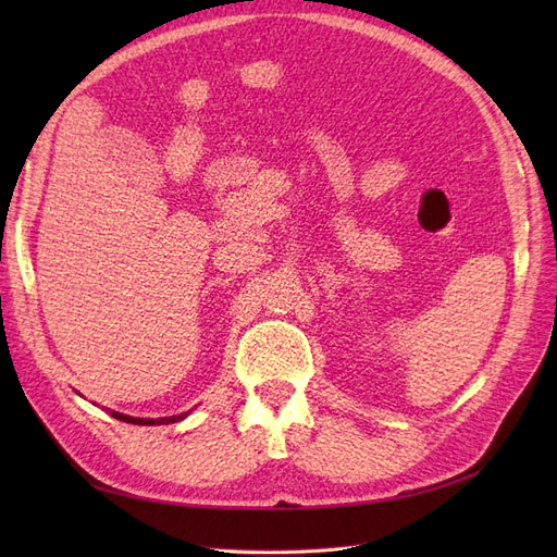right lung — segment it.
<instances>
[{"label": "right lung", "mask_w": 557, "mask_h": 557, "mask_svg": "<svg viewBox=\"0 0 557 557\" xmlns=\"http://www.w3.org/2000/svg\"><path fill=\"white\" fill-rule=\"evenodd\" d=\"M188 413H178V416H170V418H132V416H125V413L111 411L113 418L123 420V423H132V425H170V423H178V420H183Z\"/></svg>", "instance_id": "1"}]
</instances>
